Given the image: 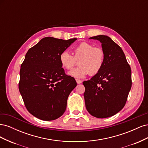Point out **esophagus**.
<instances>
[{"label": "esophagus", "mask_w": 148, "mask_h": 148, "mask_svg": "<svg viewBox=\"0 0 148 148\" xmlns=\"http://www.w3.org/2000/svg\"><path fill=\"white\" fill-rule=\"evenodd\" d=\"M76 82H77V83H78V84H80V83H82V80L81 79H76Z\"/></svg>", "instance_id": "34e87169"}]
</instances>
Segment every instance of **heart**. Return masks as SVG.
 <instances>
[{"instance_id": "heart-1", "label": "heart", "mask_w": 148, "mask_h": 148, "mask_svg": "<svg viewBox=\"0 0 148 148\" xmlns=\"http://www.w3.org/2000/svg\"><path fill=\"white\" fill-rule=\"evenodd\" d=\"M78 67L71 70L69 75L75 78H82L90 73L96 75L102 68L105 60V53L101 47H95L86 42L80 43L73 50V56L67 51L59 55L60 63L63 68L70 70L78 60Z\"/></svg>"}]
</instances>
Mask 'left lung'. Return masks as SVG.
<instances>
[{"mask_svg":"<svg viewBox=\"0 0 148 148\" xmlns=\"http://www.w3.org/2000/svg\"><path fill=\"white\" fill-rule=\"evenodd\" d=\"M89 39L101 42L105 53L102 68L90 80L84 81L86 109L94 117H111L122 110L132 87V71L125 53L118 44L105 35Z\"/></svg>","mask_w":148,"mask_h":148,"instance_id":"obj_1","label":"left lung"}]
</instances>
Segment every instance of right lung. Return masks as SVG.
<instances>
[{
  "label": "right lung",
  "instance_id": "1",
  "mask_svg": "<svg viewBox=\"0 0 148 148\" xmlns=\"http://www.w3.org/2000/svg\"><path fill=\"white\" fill-rule=\"evenodd\" d=\"M76 40L46 37L26 53L19 91L29 112L39 119L53 120L65 112L68 97L77 84L65 74L59 55Z\"/></svg>",
  "mask_w": 148,
  "mask_h": 148
}]
</instances>
